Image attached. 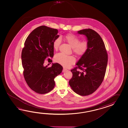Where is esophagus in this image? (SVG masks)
Returning a JSON list of instances; mask_svg holds the SVG:
<instances>
[{
    "label": "esophagus",
    "instance_id": "obj_1",
    "mask_svg": "<svg viewBox=\"0 0 128 128\" xmlns=\"http://www.w3.org/2000/svg\"><path fill=\"white\" fill-rule=\"evenodd\" d=\"M66 70H67V68H63V72H64Z\"/></svg>",
    "mask_w": 128,
    "mask_h": 128
}]
</instances>
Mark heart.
Instances as JSON below:
<instances>
[{
    "instance_id": "heart-1",
    "label": "heart",
    "mask_w": 128,
    "mask_h": 128,
    "mask_svg": "<svg viewBox=\"0 0 128 128\" xmlns=\"http://www.w3.org/2000/svg\"><path fill=\"white\" fill-rule=\"evenodd\" d=\"M66 42L72 48L74 52L78 56H82L87 52L89 48V44L86 41L80 42V39L73 34H68L64 38ZM61 43L60 38L55 39L53 42L54 48L57 50ZM54 61L57 63L61 64L64 66H68L73 64L75 62V59L71 56H67L61 53L55 55Z\"/></svg>"
}]
</instances>
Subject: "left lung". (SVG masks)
<instances>
[{
    "instance_id": "obj_1",
    "label": "left lung",
    "mask_w": 128,
    "mask_h": 128,
    "mask_svg": "<svg viewBox=\"0 0 128 128\" xmlns=\"http://www.w3.org/2000/svg\"><path fill=\"white\" fill-rule=\"evenodd\" d=\"M78 33L86 36L89 48L71 70L73 76L69 84L74 92L86 96L95 92L103 82L108 55L104 41L94 30L83 29Z\"/></svg>"
}]
</instances>
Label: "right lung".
Wrapping results in <instances>:
<instances>
[{
  "mask_svg": "<svg viewBox=\"0 0 128 128\" xmlns=\"http://www.w3.org/2000/svg\"><path fill=\"white\" fill-rule=\"evenodd\" d=\"M57 29L45 26L36 28L27 36L22 50V64L24 80L30 88L37 93L49 92L54 87L55 77L60 74L63 67L58 63L51 67L44 66L45 60L54 55L53 42L58 38Z\"/></svg>",
  "mask_w": 128,
  "mask_h": 128,
  "instance_id": "obj_1",
  "label": "right lung"
}]
</instances>
